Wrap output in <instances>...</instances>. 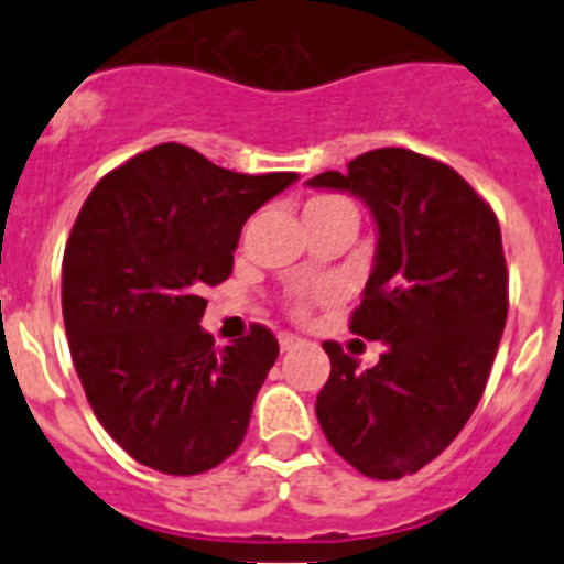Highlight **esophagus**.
<instances>
[{
	"label": "esophagus",
	"mask_w": 564,
	"mask_h": 564,
	"mask_svg": "<svg viewBox=\"0 0 564 564\" xmlns=\"http://www.w3.org/2000/svg\"><path fill=\"white\" fill-rule=\"evenodd\" d=\"M302 344V338L293 336V333H279V347H282V352L293 350V347H299Z\"/></svg>",
	"instance_id": "34e87169"
}]
</instances>
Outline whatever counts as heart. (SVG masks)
Returning <instances> with one entry per match:
<instances>
[{
	"label": "heart",
	"instance_id": "b5f03b06",
	"mask_svg": "<svg viewBox=\"0 0 564 564\" xmlns=\"http://www.w3.org/2000/svg\"><path fill=\"white\" fill-rule=\"evenodd\" d=\"M336 217H356V208L344 200V197H338V194H316V197H311V200L305 203V208H302V220H305V226L307 223L336 220ZM311 296L313 293H296V299H293V313H296V316H305L307 299Z\"/></svg>",
	"mask_w": 564,
	"mask_h": 564
}]
</instances>
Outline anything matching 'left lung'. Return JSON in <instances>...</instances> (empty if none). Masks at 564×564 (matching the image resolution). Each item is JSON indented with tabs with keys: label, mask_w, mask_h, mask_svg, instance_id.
<instances>
[{
	"label": "left lung",
	"mask_w": 564,
	"mask_h": 564,
	"mask_svg": "<svg viewBox=\"0 0 564 564\" xmlns=\"http://www.w3.org/2000/svg\"><path fill=\"white\" fill-rule=\"evenodd\" d=\"M313 188L367 203L372 273L350 330L383 341L370 370L325 341L330 378L316 417L333 449L376 480L415 475L475 412L508 316L500 223L452 166L410 149H372Z\"/></svg>",
	"instance_id": "obj_1"
}]
</instances>
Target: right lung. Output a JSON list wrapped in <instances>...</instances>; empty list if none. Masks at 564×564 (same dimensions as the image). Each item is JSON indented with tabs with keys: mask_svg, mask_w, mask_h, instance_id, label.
Here are the masks:
<instances>
[{
	"mask_svg": "<svg viewBox=\"0 0 564 564\" xmlns=\"http://www.w3.org/2000/svg\"><path fill=\"white\" fill-rule=\"evenodd\" d=\"M299 174H239L161 143L101 177L69 231L62 313L87 401L123 452L200 475L237 452L279 356L268 327L217 350L206 285L231 276L246 220Z\"/></svg>",
	"mask_w": 564,
	"mask_h": 564,
	"instance_id": "obj_1",
	"label": "right lung"
}]
</instances>
